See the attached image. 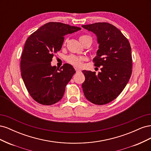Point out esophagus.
Returning <instances> with one entry per match:
<instances>
[{
  "label": "esophagus",
  "instance_id": "34e87169",
  "mask_svg": "<svg viewBox=\"0 0 151 151\" xmlns=\"http://www.w3.org/2000/svg\"><path fill=\"white\" fill-rule=\"evenodd\" d=\"M76 72H77V73H79V72H81V70L78 69V68H76Z\"/></svg>",
  "mask_w": 151,
  "mask_h": 151
}]
</instances>
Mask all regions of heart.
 Wrapping results in <instances>:
<instances>
[{
    "mask_svg": "<svg viewBox=\"0 0 151 151\" xmlns=\"http://www.w3.org/2000/svg\"><path fill=\"white\" fill-rule=\"evenodd\" d=\"M79 40L81 43L83 44L85 41L86 40H90L92 42V39L90 37V36L88 35H82L79 37ZM67 41L65 40L64 43H63V45H65ZM85 58L82 57H79V56H76L75 55H68L67 58L66 60L67 62L71 64L72 65L76 67H81L83 65V63L85 61Z\"/></svg>",
    "mask_w": 151,
    "mask_h": 151,
    "instance_id": "heart-1",
    "label": "heart"
}]
</instances>
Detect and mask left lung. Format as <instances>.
I'll use <instances>...</instances> for the list:
<instances>
[{
    "label": "left lung",
    "instance_id": "8db88e82",
    "mask_svg": "<svg viewBox=\"0 0 151 151\" xmlns=\"http://www.w3.org/2000/svg\"><path fill=\"white\" fill-rule=\"evenodd\" d=\"M96 35L99 49L93 59L101 72L83 70L85 81L82 84L86 99L103 105L116 99L125 88L132 72L131 47L129 40L116 27L108 22L83 25Z\"/></svg>",
    "mask_w": 151,
    "mask_h": 151
}]
</instances>
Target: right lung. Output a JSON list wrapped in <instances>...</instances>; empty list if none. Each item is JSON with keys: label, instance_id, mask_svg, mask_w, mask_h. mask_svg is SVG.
<instances>
[{"label": "right lung", "instance_id": "right-lung-1", "mask_svg": "<svg viewBox=\"0 0 151 151\" xmlns=\"http://www.w3.org/2000/svg\"><path fill=\"white\" fill-rule=\"evenodd\" d=\"M81 29L62 22H50L27 39L21 58L22 80L35 101L52 105L62 98L65 86L76 73L71 65L52 67L55 53L60 50L64 36Z\"/></svg>", "mask_w": 151, "mask_h": 151}]
</instances>
